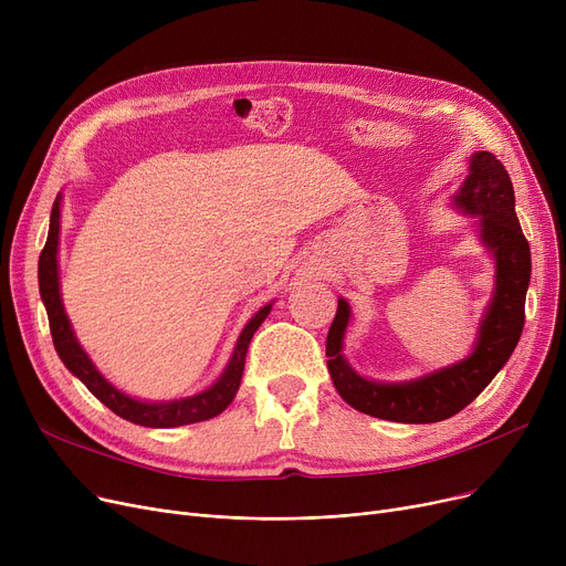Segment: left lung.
<instances>
[{
	"instance_id": "obj_1",
	"label": "left lung",
	"mask_w": 566,
	"mask_h": 566,
	"mask_svg": "<svg viewBox=\"0 0 566 566\" xmlns=\"http://www.w3.org/2000/svg\"><path fill=\"white\" fill-rule=\"evenodd\" d=\"M507 169L489 154L470 156L463 186L452 195V208L474 218L482 248L493 259V295L478 325L465 358L410 380H374L355 371L344 355L350 321L348 301H337L325 355L339 397L371 418L401 424H431L452 418L507 365L525 323V293L530 286V245L521 231Z\"/></svg>"
}]
</instances>
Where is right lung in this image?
Masks as SVG:
<instances>
[{"instance_id": "add662e5", "label": "right lung", "mask_w": 566, "mask_h": 566, "mask_svg": "<svg viewBox=\"0 0 566 566\" xmlns=\"http://www.w3.org/2000/svg\"><path fill=\"white\" fill-rule=\"evenodd\" d=\"M59 229H62V192L56 195L52 203V213H50V231H48V241L39 259V289H41V298L48 312L50 321V333L52 342L56 348V355L62 358L66 369L77 376L86 390L92 392L96 399H101L112 412H116L118 418H124L133 424L139 427H151V429H171V427H184V424H195L211 420L216 415H220L235 397L238 388H241V378L245 369V355L248 346L259 331V325L265 321V316L271 314L273 303L263 305L241 331L235 339L231 358L224 367V371L216 378V382L208 385L206 390L181 397V399H169V401H144L137 397H130L122 392L112 385L88 358L86 350L80 346L73 325L69 321V314L64 310L62 301V284H59Z\"/></svg>"}]
</instances>
